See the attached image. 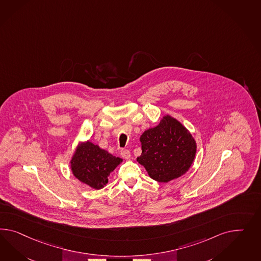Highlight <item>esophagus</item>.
Instances as JSON below:
<instances>
[{"label": "esophagus", "instance_id": "obj_1", "mask_svg": "<svg viewBox=\"0 0 261 261\" xmlns=\"http://www.w3.org/2000/svg\"><path fill=\"white\" fill-rule=\"evenodd\" d=\"M120 155H121V156H122L123 159L127 160V159H129V158H130L131 154H130V151H129V150H127V149H122V150L120 151Z\"/></svg>", "mask_w": 261, "mask_h": 261}]
</instances>
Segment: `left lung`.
<instances>
[{
  "mask_svg": "<svg viewBox=\"0 0 261 261\" xmlns=\"http://www.w3.org/2000/svg\"><path fill=\"white\" fill-rule=\"evenodd\" d=\"M141 141L142 152L137 161L159 182H168L185 174L197 151L189 131L170 116L163 117L158 126L146 130Z\"/></svg>",
  "mask_w": 261,
  "mask_h": 261,
  "instance_id": "left-lung-1",
  "label": "left lung"
}]
</instances>
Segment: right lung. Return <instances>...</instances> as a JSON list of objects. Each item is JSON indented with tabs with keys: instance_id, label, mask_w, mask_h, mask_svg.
<instances>
[{
	"instance_id": "obj_1",
	"label": "right lung",
	"mask_w": 261,
	"mask_h": 261,
	"mask_svg": "<svg viewBox=\"0 0 261 261\" xmlns=\"http://www.w3.org/2000/svg\"><path fill=\"white\" fill-rule=\"evenodd\" d=\"M122 160L109 154L90 141L82 143L71 160L73 175L92 188L100 189L108 182L110 173Z\"/></svg>"
}]
</instances>
